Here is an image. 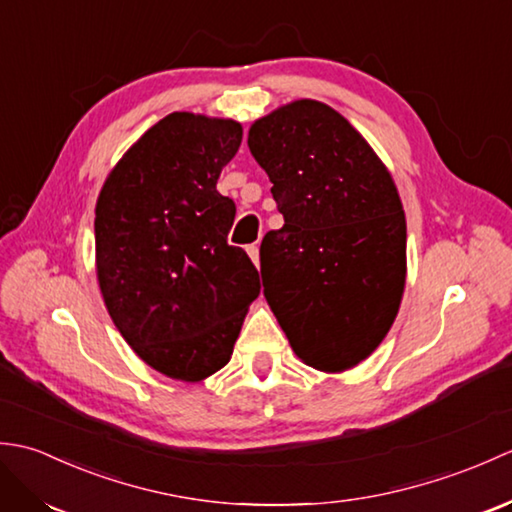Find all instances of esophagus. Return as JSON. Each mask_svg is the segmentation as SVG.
<instances>
[{
  "label": "esophagus",
  "mask_w": 512,
  "mask_h": 512,
  "mask_svg": "<svg viewBox=\"0 0 512 512\" xmlns=\"http://www.w3.org/2000/svg\"><path fill=\"white\" fill-rule=\"evenodd\" d=\"M246 253H248L250 259H253V264L259 266V246H257V244H250V246L246 248Z\"/></svg>",
  "instance_id": "34e87169"
}]
</instances>
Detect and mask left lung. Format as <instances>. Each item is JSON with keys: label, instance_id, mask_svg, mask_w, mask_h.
Returning <instances> with one entry per match:
<instances>
[{"label": "left lung", "instance_id": "1", "mask_svg": "<svg viewBox=\"0 0 512 512\" xmlns=\"http://www.w3.org/2000/svg\"><path fill=\"white\" fill-rule=\"evenodd\" d=\"M248 147L284 215L259 248L268 306L303 363L350 369L385 339L405 290L396 184L367 140L319 101L259 118Z\"/></svg>", "mask_w": 512, "mask_h": 512}]
</instances>
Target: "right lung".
<instances>
[{"label": "right lung", "instance_id": "obj_1", "mask_svg": "<svg viewBox=\"0 0 512 512\" xmlns=\"http://www.w3.org/2000/svg\"><path fill=\"white\" fill-rule=\"evenodd\" d=\"M242 125L173 112L129 147L96 202L107 312L147 365L198 383L231 361L259 273L228 244L235 202L215 189Z\"/></svg>", "mask_w": 512, "mask_h": 512}]
</instances>
